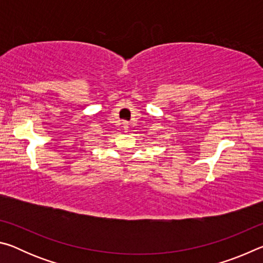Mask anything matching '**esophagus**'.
Returning a JSON list of instances; mask_svg holds the SVG:
<instances>
[{
  "mask_svg": "<svg viewBox=\"0 0 263 263\" xmlns=\"http://www.w3.org/2000/svg\"><path fill=\"white\" fill-rule=\"evenodd\" d=\"M123 127L124 130H125V132L128 130V123L127 122H123Z\"/></svg>",
  "mask_w": 263,
  "mask_h": 263,
  "instance_id": "34e87169",
  "label": "esophagus"
}]
</instances>
